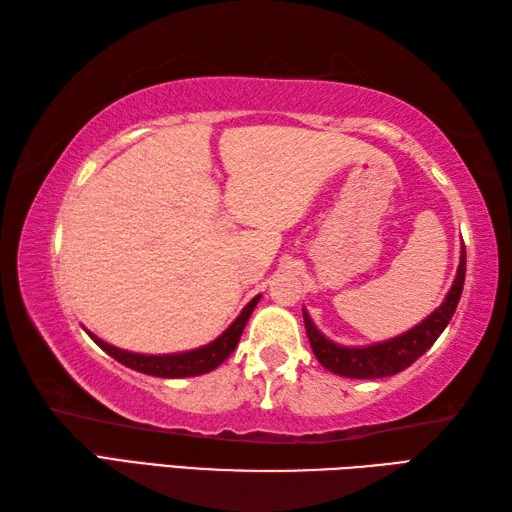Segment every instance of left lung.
Segmentation results:
<instances>
[{
    "label": "left lung",
    "mask_w": 512,
    "mask_h": 512,
    "mask_svg": "<svg viewBox=\"0 0 512 512\" xmlns=\"http://www.w3.org/2000/svg\"><path fill=\"white\" fill-rule=\"evenodd\" d=\"M464 275L466 248L462 246L458 273H455L453 286L447 292V297H444L442 306L433 310L429 317L420 321L418 325H413L405 334L365 347H345L330 341L328 336H323L317 325L312 323L310 314L303 310V323H306V332L314 356H317V361L325 369H330L332 374H339L345 378H385L402 372V369L416 363L418 358L436 343L438 336L453 319L455 308H458V301L462 297Z\"/></svg>",
    "instance_id": "left-lung-1"
}]
</instances>
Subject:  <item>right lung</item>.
Segmentation results:
<instances>
[{"mask_svg": "<svg viewBox=\"0 0 512 512\" xmlns=\"http://www.w3.org/2000/svg\"><path fill=\"white\" fill-rule=\"evenodd\" d=\"M262 295H257L255 299H250L248 306L239 312V317L228 325V328L217 336L215 341L209 345H202L198 350L191 352H180V354H160V356H151V354H136V352H127L121 350V347H114L110 343L101 341L99 336L90 334V339L101 347L103 352L116 358L118 363H123L125 367H132L140 374H149V376H158V378H189V376H200L206 372H213L215 367H220L228 356L233 354V350L239 343V336H242L246 323L253 314L257 301Z\"/></svg>", "mask_w": 512, "mask_h": 512, "instance_id": "1", "label": "right lung"}]
</instances>
